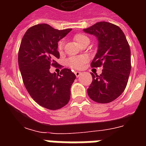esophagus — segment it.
Masks as SVG:
<instances>
[{
  "label": "esophagus",
  "instance_id": "34e87169",
  "mask_svg": "<svg viewBox=\"0 0 146 146\" xmlns=\"http://www.w3.org/2000/svg\"><path fill=\"white\" fill-rule=\"evenodd\" d=\"M74 74H75L76 77H79L82 74V72H80V71H76V72H74Z\"/></svg>",
  "mask_w": 146,
  "mask_h": 146
}]
</instances>
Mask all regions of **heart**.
Returning <instances> with one entry per match:
<instances>
[{
    "label": "heart",
    "instance_id": "obj_1",
    "mask_svg": "<svg viewBox=\"0 0 146 146\" xmlns=\"http://www.w3.org/2000/svg\"><path fill=\"white\" fill-rule=\"evenodd\" d=\"M74 39L78 44H80L82 42H83L86 40H89L88 37H87L86 35L84 34H76L74 36ZM63 44H64V42L63 41H60L58 42V50H61L63 49ZM86 58L84 57H72L68 60V65L72 68L74 69H80L83 66V64L86 63Z\"/></svg>",
    "mask_w": 146,
    "mask_h": 146
}]
</instances>
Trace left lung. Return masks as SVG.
<instances>
[{
	"mask_svg": "<svg viewBox=\"0 0 146 146\" xmlns=\"http://www.w3.org/2000/svg\"><path fill=\"white\" fill-rule=\"evenodd\" d=\"M96 36L98 50L91 63L93 67L102 66V73L95 75L88 88L89 97L98 103H109L126 88L131 71V51L122 30L117 25L99 22L83 29Z\"/></svg>",
	"mask_w": 146,
	"mask_h": 146,
	"instance_id": "1",
	"label": "left lung"
}]
</instances>
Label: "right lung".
<instances>
[{
  "mask_svg": "<svg viewBox=\"0 0 146 146\" xmlns=\"http://www.w3.org/2000/svg\"><path fill=\"white\" fill-rule=\"evenodd\" d=\"M71 31L38 24L28 29L20 44L18 64L24 85L33 100L47 109H60L70 99L75 74L69 69L60 74L51 73L50 69L56 66L55 60L60 58L58 42Z\"/></svg>",
  "mask_w": 146,
  "mask_h": 146,
  "instance_id": "right-lung-1",
  "label": "right lung"
}]
</instances>
